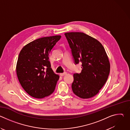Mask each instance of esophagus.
<instances>
[{"label": "esophagus", "instance_id": "esophagus-1", "mask_svg": "<svg viewBox=\"0 0 130 130\" xmlns=\"http://www.w3.org/2000/svg\"><path fill=\"white\" fill-rule=\"evenodd\" d=\"M67 74V72H64V73H60V75L61 76H65V75H66Z\"/></svg>", "mask_w": 130, "mask_h": 130}]
</instances>
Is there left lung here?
I'll return each mask as SVG.
<instances>
[{
    "label": "left lung",
    "mask_w": 130,
    "mask_h": 130,
    "mask_svg": "<svg viewBox=\"0 0 130 130\" xmlns=\"http://www.w3.org/2000/svg\"><path fill=\"white\" fill-rule=\"evenodd\" d=\"M65 35L75 64L82 63L80 73L73 74L71 87L73 93L82 99L96 95L106 83L110 64L102 45L82 32H67Z\"/></svg>",
    "instance_id": "1"
}]
</instances>
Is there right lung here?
Masks as SVG:
<instances>
[{"mask_svg": "<svg viewBox=\"0 0 130 130\" xmlns=\"http://www.w3.org/2000/svg\"><path fill=\"white\" fill-rule=\"evenodd\" d=\"M61 35L34 40L21 50L17 62L16 73L22 86L31 97L41 99L54 91L59 76L51 68L49 54Z\"/></svg>", "mask_w": 130, "mask_h": 130, "instance_id": "obj_1", "label": "right lung"}]
</instances>
